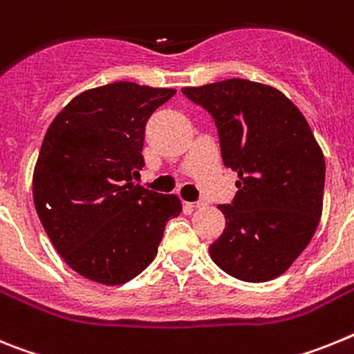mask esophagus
I'll list each match as a JSON object with an SVG mask.
<instances>
[{"mask_svg":"<svg viewBox=\"0 0 354 354\" xmlns=\"http://www.w3.org/2000/svg\"><path fill=\"white\" fill-rule=\"evenodd\" d=\"M205 205H207V201H205V199H198V201L190 203V207H194V208H201V207H205Z\"/></svg>","mask_w":354,"mask_h":354,"instance_id":"1","label":"esophagus"}]
</instances>
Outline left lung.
Masks as SVG:
<instances>
[{"label":"left lung","mask_w":354,"mask_h":354,"mask_svg":"<svg viewBox=\"0 0 354 354\" xmlns=\"http://www.w3.org/2000/svg\"><path fill=\"white\" fill-rule=\"evenodd\" d=\"M181 92L212 115L236 194L219 205L223 235L208 248L224 272L262 283L283 274L317 230L326 164L308 122L285 94L250 80Z\"/></svg>","instance_id":"left-lung-1"}]
</instances>
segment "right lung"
<instances>
[{
    "instance_id": "right-lung-1",
    "label": "right lung",
    "mask_w": 354,
    "mask_h": 354,
    "mask_svg": "<svg viewBox=\"0 0 354 354\" xmlns=\"http://www.w3.org/2000/svg\"><path fill=\"white\" fill-rule=\"evenodd\" d=\"M176 94L115 82L82 92L46 131L33 173V203L67 266L103 285H121L156 257L176 196L135 183L144 167L146 122Z\"/></svg>"
}]
</instances>
